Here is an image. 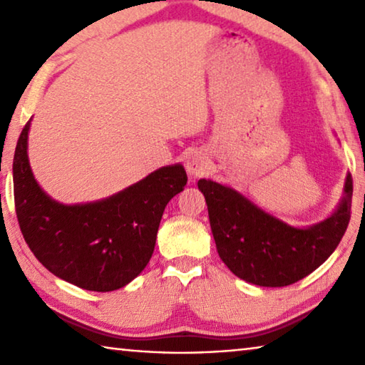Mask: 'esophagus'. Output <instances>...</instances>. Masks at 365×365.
I'll list each match as a JSON object with an SVG mask.
<instances>
[{"mask_svg":"<svg viewBox=\"0 0 365 365\" xmlns=\"http://www.w3.org/2000/svg\"><path fill=\"white\" fill-rule=\"evenodd\" d=\"M185 168L191 177L202 175L207 170V159L201 151H193L190 153L187 158V163H185Z\"/></svg>","mask_w":365,"mask_h":365,"instance_id":"1","label":"esophagus"}]
</instances>
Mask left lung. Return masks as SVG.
<instances>
[{
  "label": "left lung",
  "instance_id": "obj_1",
  "mask_svg": "<svg viewBox=\"0 0 365 365\" xmlns=\"http://www.w3.org/2000/svg\"><path fill=\"white\" fill-rule=\"evenodd\" d=\"M197 188L206 197L220 259L238 279L259 287H287L304 279L336 250L351 219V174L336 211L304 228L285 224L225 185L201 178Z\"/></svg>",
  "mask_w": 365,
  "mask_h": 365
}]
</instances>
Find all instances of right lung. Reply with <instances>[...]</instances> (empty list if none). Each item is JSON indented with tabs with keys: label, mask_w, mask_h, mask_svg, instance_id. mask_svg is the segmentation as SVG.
Segmentation results:
<instances>
[{
	"label": "right lung",
	"mask_w": 365,
	"mask_h": 365,
	"mask_svg": "<svg viewBox=\"0 0 365 365\" xmlns=\"http://www.w3.org/2000/svg\"><path fill=\"white\" fill-rule=\"evenodd\" d=\"M29 130L30 120L12 163L16 214L29 248L51 274L76 287L90 292L125 287L150 262L164 209L187 185L183 165H165L100 201L61 205L32 174Z\"/></svg>",
	"instance_id": "obj_1"
}]
</instances>
